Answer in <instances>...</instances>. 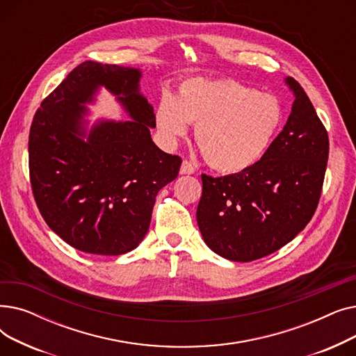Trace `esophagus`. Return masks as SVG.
<instances>
[{
	"label": "esophagus",
	"instance_id": "esophagus-1",
	"mask_svg": "<svg viewBox=\"0 0 356 356\" xmlns=\"http://www.w3.org/2000/svg\"><path fill=\"white\" fill-rule=\"evenodd\" d=\"M193 173H195V165L188 160H183L180 167V175H193Z\"/></svg>",
	"mask_w": 356,
	"mask_h": 356
}]
</instances>
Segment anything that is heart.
I'll return each instance as SVG.
<instances>
[{
  "instance_id": "heart-1",
  "label": "heart",
  "mask_w": 356,
  "mask_h": 356,
  "mask_svg": "<svg viewBox=\"0 0 356 356\" xmlns=\"http://www.w3.org/2000/svg\"><path fill=\"white\" fill-rule=\"evenodd\" d=\"M284 106L275 95L225 79L191 78L176 97L163 92L154 111L159 133L175 144L196 124L195 137L204 159L218 172L241 173L266 156L284 124Z\"/></svg>"
}]
</instances>
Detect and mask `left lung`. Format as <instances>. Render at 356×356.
I'll return each instance as SVG.
<instances>
[{"instance_id": "1", "label": "left lung", "mask_w": 356, "mask_h": 356, "mask_svg": "<svg viewBox=\"0 0 356 356\" xmlns=\"http://www.w3.org/2000/svg\"><path fill=\"white\" fill-rule=\"evenodd\" d=\"M293 105L266 156L247 170L223 177L202 175L196 219L207 245L229 261L248 263L289 244L319 203L327 133L305 89L287 76Z\"/></svg>"}]
</instances>
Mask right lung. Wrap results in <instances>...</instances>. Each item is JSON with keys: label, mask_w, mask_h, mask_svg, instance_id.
I'll return each instance as SVG.
<instances>
[{"label": "right lung", "mask_w": 356, "mask_h": 356, "mask_svg": "<svg viewBox=\"0 0 356 356\" xmlns=\"http://www.w3.org/2000/svg\"><path fill=\"white\" fill-rule=\"evenodd\" d=\"M138 67L86 60L37 109L29 137L30 180L49 228L73 248L121 255L148 232L156 196L181 159L154 144L153 105ZM106 88L130 118L90 124L88 104Z\"/></svg>", "instance_id": "obj_1"}]
</instances>
